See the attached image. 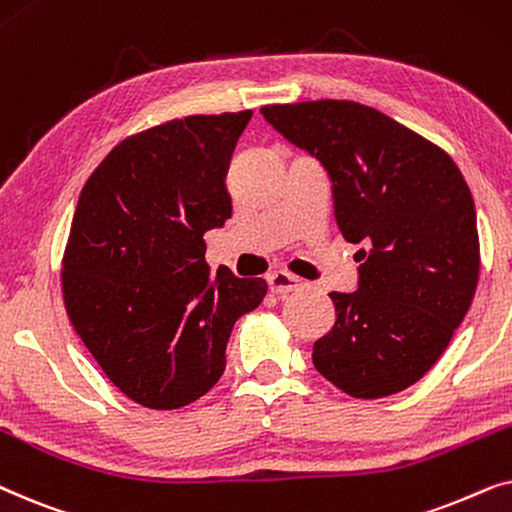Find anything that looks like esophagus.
Listing matches in <instances>:
<instances>
[{
  "label": "esophagus",
  "instance_id": "1",
  "mask_svg": "<svg viewBox=\"0 0 512 512\" xmlns=\"http://www.w3.org/2000/svg\"><path fill=\"white\" fill-rule=\"evenodd\" d=\"M269 288L276 295H288V292L302 288V278L292 276L288 271H274V274H269Z\"/></svg>",
  "mask_w": 512,
  "mask_h": 512
}]
</instances>
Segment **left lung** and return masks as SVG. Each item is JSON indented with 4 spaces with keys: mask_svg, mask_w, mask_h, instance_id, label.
<instances>
[{
    "mask_svg": "<svg viewBox=\"0 0 512 512\" xmlns=\"http://www.w3.org/2000/svg\"><path fill=\"white\" fill-rule=\"evenodd\" d=\"M260 112L323 163L339 231L367 245L358 290L330 292L337 320L313 344V365L351 398L405 391L438 363L478 288V222L461 170L445 149L360 102Z\"/></svg>",
    "mask_w": 512,
    "mask_h": 512,
    "instance_id": "8db88e82",
    "label": "left lung"
}]
</instances>
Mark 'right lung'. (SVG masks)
<instances>
[{
    "label": "right lung",
    "mask_w": 512,
    "mask_h": 512,
    "mask_svg": "<svg viewBox=\"0 0 512 512\" xmlns=\"http://www.w3.org/2000/svg\"><path fill=\"white\" fill-rule=\"evenodd\" d=\"M250 109L128 135L79 194L63 252L67 318L107 379L149 410H180L222 377L234 323L264 278L210 276L203 234L231 217L224 187Z\"/></svg>",
    "instance_id": "1"
}]
</instances>
